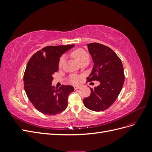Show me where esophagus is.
<instances>
[{
  "label": "esophagus",
  "instance_id": "34e87169",
  "mask_svg": "<svg viewBox=\"0 0 152 152\" xmlns=\"http://www.w3.org/2000/svg\"><path fill=\"white\" fill-rule=\"evenodd\" d=\"M74 89H75V90L78 89H80V86H75L74 87Z\"/></svg>",
  "mask_w": 152,
  "mask_h": 152
}]
</instances>
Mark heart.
Listing matches in <instances>:
<instances>
[{"label": "heart", "instance_id": "b5f03b06", "mask_svg": "<svg viewBox=\"0 0 152 152\" xmlns=\"http://www.w3.org/2000/svg\"><path fill=\"white\" fill-rule=\"evenodd\" d=\"M72 56L74 58L79 64L84 62L88 63L90 59L89 54L83 49H77L73 51L72 53ZM66 62V56H62L59 59L58 65L59 68H62ZM70 80L73 84H78L79 83V79L77 75H73L70 77Z\"/></svg>", "mask_w": 152, "mask_h": 152}]
</instances>
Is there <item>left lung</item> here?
<instances>
[{
    "mask_svg": "<svg viewBox=\"0 0 152 152\" xmlns=\"http://www.w3.org/2000/svg\"><path fill=\"white\" fill-rule=\"evenodd\" d=\"M87 48L94 66L87 80L98 81L100 84L91 88L90 96L83 102L91 110L103 111L113 104L122 90L125 79L123 65L116 53L106 45L93 42L87 44Z\"/></svg>",
    "mask_w": 152,
    "mask_h": 152,
    "instance_id": "8db88e82",
    "label": "left lung"
}]
</instances>
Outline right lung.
<instances>
[{
  "label": "right lung",
  "mask_w": 152,
  "mask_h": 152,
  "mask_svg": "<svg viewBox=\"0 0 152 152\" xmlns=\"http://www.w3.org/2000/svg\"><path fill=\"white\" fill-rule=\"evenodd\" d=\"M74 45H49L35 53L25 71L24 88L30 102L41 113L54 115L68 106V97L74 88L62 85L58 89L51 86L53 75L58 70L61 55Z\"/></svg>",
  "instance_id": "1"
}]
</instances>
